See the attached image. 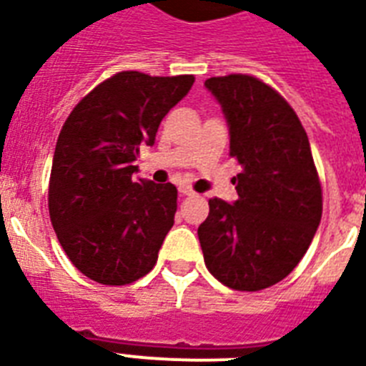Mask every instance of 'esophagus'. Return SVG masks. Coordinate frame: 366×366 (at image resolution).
Returning a JSON list of instances; mask_svg holds the SVG:
<instances>
[{
	"mask_svg": "<svg viewBox=\"0 0 366 366\" xmlns=\"http://www.w3.org/2000/svg\"><path fill=\"white\" fill-rule=\"evenodd\" d=\"M178 192H180L182 195H194L195 194L194 189L189 188V186H184V184H182V186H178Z\"/></svg>",
	"mask_w": 366,
	"mask_h": 366,
	"instance_id": "1",
	"label": "esophagus"
}]
</instances>
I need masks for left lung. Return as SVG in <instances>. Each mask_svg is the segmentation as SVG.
<instances>
[{
  "label": "left lung",
  "mask_w": 366,
  "mask_h": 366,
  "mask_svg": "<svg viewBox=\"0 0 366 366\" xmlns=\"http://www.w3.org/2000/svg\"><path fill=\"white\" fill-rule=\"evenodd\" d=\"M229 127L237 201L209 199L199 226L207 269L222 285L254 292L279 283L306 254L323 212L310 140L281 94L243 74L207 79Z\"/></svg>",
  "instance_id": "1"
}]
</instances>
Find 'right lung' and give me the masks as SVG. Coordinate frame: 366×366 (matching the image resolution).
<instances>
[{"label":"right lung","mask_w":366,"mask_h":366,"mask_svg":"<svg viewBox=\"0 0 366 366\" xmlns=\"http://www.w3.org/2000/svg\"><path fill=\"white\" fill-rule=\"evenodd\" d=\"M194 81L119 71L79 100L60 131L49 214L71 264L97 283L129 285L157 262L178 192L171 182L137 180L134 161Z\"/></svg>","instance_id":"obj_1"}]
</instances>
